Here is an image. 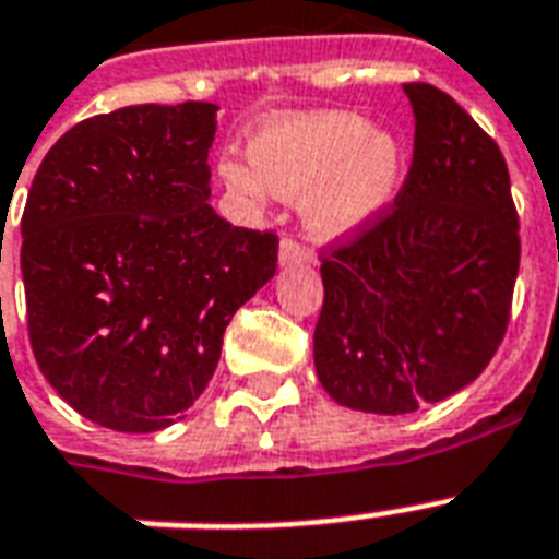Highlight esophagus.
Returning a JSON list of instances; mask_svg holds the SVG:
<instances>
[{
	"label": "esophagus",
	"instance_id": "34e87169",
	"mask_svg": "<svg viewBox=\"0 0 559 559\" xmlns=\"http://www.w3.org/2000/svg\"><path fill=\"white\" fill-rule=\"evenodd\" d=\"M278 261L284 263V266H296V263H305L307 261L305 246L298 243V240L293 235H284V237H281Z\"/></svg>",
	"mask_w": 559,
	"mask_h": 559
}]
</instances>
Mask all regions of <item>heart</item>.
<instances>
[{"mask_svg": "<svg viewBox=\"0 0 559 559\" xmlns=\"http://www.w3.org/2000/svg\"><path fill=\"white\" fill-rule=\"evenodd\" d=\"M252 165L223 162L219 177L237 200L307 197L305 219L319 237H340L371 219L394 197L400 144L354 112H316L263 127L249 147Z\"/></svg>", "mask_w": 559, "mask_h": 559, "instance_id": "b5f03b06", "label": "heart"}]
</instances>
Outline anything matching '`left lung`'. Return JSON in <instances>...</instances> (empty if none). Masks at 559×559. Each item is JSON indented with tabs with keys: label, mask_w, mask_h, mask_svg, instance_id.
Returning a JSON list of instances; mask_svg holds the SVG:
<instances>
[{
	"label": "left lung",
	"mask_w": 559,
	"mask_h": 559,
	"mask_svg": "<svg viewBox=\"0 0 559 559\" xmlns=\"http://www.w3.org/2000/svg\"><path fill=\"white\" fill-rule=\"evenodd\" d=\"M415 151L397 197L322 246L316 373L336 403L408 415L485 371L511 322L520 217L499 144L432 83H403Z\"/></svg>",
	"instance_id": "8db88e82"
}]
</instances>
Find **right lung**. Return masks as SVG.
Listing matches in <instances>:
<instances>
[{"mask_svg":"<svg viewBox=\"0 0 559 559\" xmlns=\"http://www.w3.org/2000/svg\"><path fill=\"white\" fill-rule=\"evenodd\" d=\"M217 107L139 104L57 139L22 211L28 340L60 397L116 432L165 429L200 397L278 235L209 205Z\"/></svg>","mask_w":559,"mask_h":559,"instance_id":"obj_1","label":"right lung"}]
</instances>
